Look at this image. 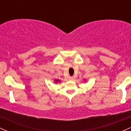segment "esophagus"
Wrapping results in <instances>:
<instances>
[{
    "instance_id": "34e87169",
    "label": "esophagus",
    "mask_w": 131,
    "mask_h": 131,
    "mask_svg": "<svg viewBox=\"0 0 131 131\" xmlns=\"http://www.w3.org/2000/svg\"><path fill=\"white\" fill-rule=\"evenodd\" d=\"M68 79H70V80L73 81V80H74V76H69Z\"/></svg>"
}]
</instances>
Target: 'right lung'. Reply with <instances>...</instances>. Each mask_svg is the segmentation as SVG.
I'll return each instance as SVG.
<instances>
[{
	"label": "right lung",
	"instance_id": "right-lung-1",
	"mask_svg": "<svg viewBox=\"0 0 131 131\" xmlns=\"http://www.w3.org/2000/svg\"><path fill=\"white\" fill-rule=\"evenodd\" d=\"M58 80H57V81H55V82H58Z\"/></svg>",
	"mask_w": 131,
	"mask_h": 131
}]
</instances>
